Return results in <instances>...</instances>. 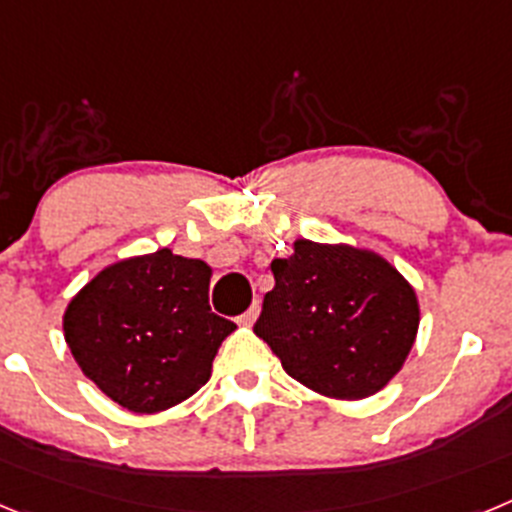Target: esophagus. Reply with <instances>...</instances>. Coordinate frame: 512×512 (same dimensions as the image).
<instances>
[{"label": "esophagus", "mask_w": 512, "mask_h": 512, "mask_svg": "<svg viewBox=\"0 0 512 512\" xmlns=\"http://www.w3.org/2000/svg\"><path fill=\"white\" fill-rule=\"evenodd\" d=\"M259 312H261V305H259V302H253V305L248 307L246 312H243L241 318H238V323H241V325H253V323H256V318H259Z\"/></svg>", "instance_id": "esophagus-1"}]
</instances>
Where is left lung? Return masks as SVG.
Wrapping results in <instances>:
<instances>
[{
  "label": "left lung",
  "mask_w": 512,
  "mask_h": 512,
  "mask_svg": "<svg viewBox=\"0 0 512 512\" xmlns=\"http://www.w3.org/2000/svg\"><path fill=\"white\" fill-rule=\"evenodd\" d=\"M253 333L284 372L336 400L379 392L402 369L418 333L415 289L382 256L300 238L289 259L271 261Z\"/></svg>",
  "instance_id": "obj_1"
}]
</instances>
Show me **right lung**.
<instances>
[{"label": "right lung", "mask_w": 512, "mask_h": 512, "mask_svg": "<svg viewBox=\"0 0 512 512\" xmlns=\"http://www.w3.org/2000/svg\"><path fill=\"white\" fill-rule=\"evenodd\" d=\"M210 274L205 261L169 248L99 271L63 315L81 372L133 413H158L194 395L235 330L210 310Z\"/></svg>", "instance_id": "right-lung-1"}]
</instances>
